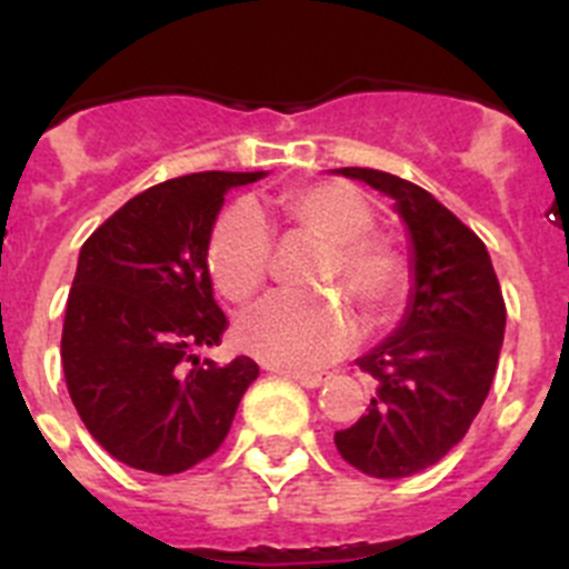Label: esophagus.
<instances>
[{
  "instance_id": "34e87169",
  "label": "esophagus",
  "mask_w": 569,
  "mask_h": 569,
  "mask_svg": "<svg viewBox=\"0 0 569 569\" xmlns=\"http://www.w3.org/2000/svg\"><path fill=\"white\" fill-rule=\"evenodd\" d=\"M280 376H286V379H295L297 385H302V387H320L322 381H326V376L322 373H291V370H280Z\"/></svg>"
}]
</instances>
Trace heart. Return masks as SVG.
<instances>
[{
    "instance_id": "1",
    "label": "heart",
    "mask_w": 569,
    "mask_h": 569,
    "mask_svg": "<svg viewBox=\"0 0 569 569\" xmlns=\"http://www.w3.org/2000/svg\"><path fill=\"white\" fill-rule=\"evenodd\" d=\"M283 221L326 241L317 283H337L370 322L396 315L407 291V260L390 238L370 232L373 207L353 188L317 182L278 199ZM272 269V232L252 201H238L216 221L207 241V272L230 302H247ZM238 345L272 368L309 373L337 362L357 342V320L333 297L272 295L238 320Z\"/></svg>"
}]
</instances>
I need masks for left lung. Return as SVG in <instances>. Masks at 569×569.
Listing matches in <instances>:
<instances>
[{"label": "left lung", "instance_id": "obj_1", "mask_svg": "<svg viewBox=\"0 0 569 569\" xmlns=\"http://www.w3.org/2000/svg\"><path fill=\"white\" fill-rule=\"evenodd\" d=\"M345 177L396 199L416 247V291L405 322L359 368L379 381L368 412L333 435L362 475L396 480L438 463L463 440L491 390L506 300L486 243L432 193L373 168Z\"/></svg>", "mask_w": 569, "mask_h": 569}]
</instances>
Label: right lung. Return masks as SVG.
I'll use <instances>...</instances> for the list:
<instances>
[{
	"instance_id": "1",
	"label": "right lung",
	"mask_w": 569,
	"mask_h": 569,
	"mask_svg": "<svg viewBox=\"0 0 569 569\" xmlns=\"http://www.w3.org/2000/svg\"><path fill=\"white\" fill-rule=\"evenodd\" d=\"M263 173L204 171L126 201L81 247L61 333L63 379L78 416L111 458L179 475L210 458L258 379V365L199 362L221 342L207 241L224 196Z\"/></svg>"
}]
</instances>
